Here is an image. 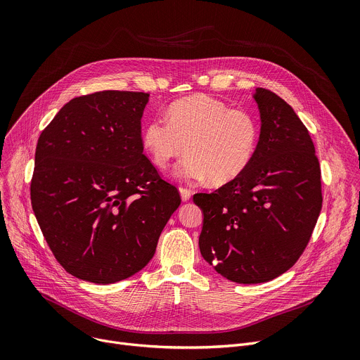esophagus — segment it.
Listing matches in <instances>:
<instances>
[{
	"label": "esophagus",
	"mask_w": 360,
	"mask_h": 360,
	"mask_svg": "<svg viewBox=\"0 0 360 360\" xmlns=\"http://www.w3.org/2000/svg\"><path fill=\"white\" fill-rule=\"evenodd\" d=\"M179 193H181V198H182V200H189V199H191V195H192L191 189H188V188H184V186H181V188H179Z\"/></svg>",
	"instance_id": "34e87169"
}]
</instances>
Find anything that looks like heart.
I'll return each instance as SVG.
<instances>
[{"label": "heart", "mask_w": 360, "mask_h": 360, "mask_svg": "<svg viewBox=\"0 0 360 360\" xmlns=\"http://www.w3.org/2000/svg\"><path fill=\"white\" fill-rule=\"evenodd\" d=\"M167 118L145 124L142 145L161 169L188 150L175 171L181 179L210 178L224 185L238 178L255 157L258 124L248 111L231 110L221 99L205 94L181 98L169 105Z\"/></svg>", "instance_id": "1"}]
</instances>
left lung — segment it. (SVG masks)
Here are the masks:
<instances>
[{
	"label": "left lung",
	"instance_id": "1",
	"mask_svg": "<svg viewBox=\"0 0 360 360\" xmlns=\"http://www.w3.org/2000/svg\"><path fill=\"white\" fill-rule=\"evenodd\" d=\"M261 135L249 167L212 193H195L203 211V259L236 283L268 282L290 269L322 210L315 145L292 107L256 88Z\"/></svg>",
	"mask_w": 360,
	"mask_h": 360
}]
</instances>
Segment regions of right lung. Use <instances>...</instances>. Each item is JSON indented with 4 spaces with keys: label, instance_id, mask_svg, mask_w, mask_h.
<instances>
[{
    "label": "right lung",
    "instance_id": "add662e5",
    "mask_svg": "<svg viewBox=\"0 0 360 360\" xmlns=\"http://www.w3.org/2000/svg\"><path fill=\"white\" fill-rule=\"evenodd\" d=\"M149 94L99 91L71 99L41 132L31 203L60 265L94 283L139 272L181 205L143 155Z\"/></svg>",
    "mask_w": 360,
    "mask_h": 360
}]
</instances>
